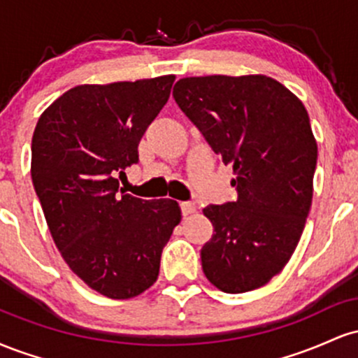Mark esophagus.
Listing matches in <instances>:
<instances>
[{
    "mask_svg": "<svg viewBox=\"0 0 358 358\" xmlns=\"http://www.w3.org/2000/svg\"><path fill=\"white\" fill-rule=\"evenodd\" d=\"M180 208H182L183 217H187V215H190V213L195 212V203H193V202H182V203H180Z\"/></svg>",
    "mask_w": 358,
    "mask_h": 358,
    "instance_id": "34e87169",
    "label": "esophagus"
}]
</instances>
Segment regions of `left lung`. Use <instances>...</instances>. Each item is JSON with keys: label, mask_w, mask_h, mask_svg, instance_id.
<instances>
[{"label": "left lung", "mask_w": 358, "mask_h": 358, "mask_svg": "<svg viewBox=\"0 0 358 358\" xmlns=\"http://www.w3.org/2000/svg\"><path fill=\"white\" fill-rule=\"evenodd\" d=\"M173 97L236 175V202L203 208L213 225L205 276L232 294L264 286L293 256L313 199L318 148L305 106L266 76L187 77Z\"/></svg>", "instance_id": "left-lung-1"}]
</instances>
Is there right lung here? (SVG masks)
Masks as SVG:
<instances>
[{"instance_id": "add662e5", "label": "right lung", "mask_w": 358, "mask_h": 358, "mask_svg": "<svg viewBox=\"0 0 358 358\" xmlns=\"http://www.w3.org/2000/svg\"><path fill=\"white\" fill-rule=\"evenodd\" d=\"M173 76L77 85L38 119L31 180L62 257L113 299L141 294L182 212L175 200H141L116 176L139 162L138 145L170 97Z\"/></svg>"}]
</instances>
